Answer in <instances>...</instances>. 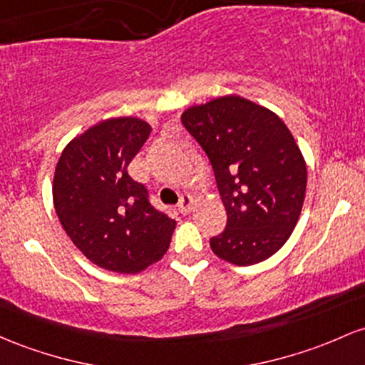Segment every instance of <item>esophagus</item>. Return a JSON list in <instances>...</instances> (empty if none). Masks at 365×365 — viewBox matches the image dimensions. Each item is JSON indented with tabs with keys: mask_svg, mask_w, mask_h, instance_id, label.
Listing matches in <instances>:
<instances>
[{
	"mask_svg": "<svg viewBox=\"0 0 365 365\" xmlns=\"http://www.w3.org/2000/svg\"><path fill=\"white\" fill-rule=\"evenodd\" d=\"M192 206H194V197H192L190 194H183L182 197H180V202H178V211L182 215H187L190 213Z\"/></svg>",
	"mask_w": 365,
	"mask_h": 365,
	"instance_id": "esophagus-1",
	"label": "esophagus"
}]
</instances>
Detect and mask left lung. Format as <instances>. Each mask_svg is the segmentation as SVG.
<instances>
[{
	"label": "left lung",
	"instance_id": "left-lung-1",
	"mask_svg": "<svg viewBox=\"0 0 365 365\" xmlns=\"http://www.w3.org/2000/svg\"><path fill=\"white\" fill-rule=\"evenodd\" d=\"M213 166L227 227L211 237L218 258L239 267L277 253L293 234L307 190V164L277 114L237 95L182 114Z\"/></svg>",
	"mask_w": 365,
	"mask_h": 365
}]
</instances>
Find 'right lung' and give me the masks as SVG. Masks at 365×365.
<instances>
[{
	"label": "right lung",
	"mask_w": 365,
	"mask_h": 365,
	"mask_svg": "<svg viewBox=\"0 0 365 365\" xmlns=\"http://www.w3.org/2000/svg\"><path fill=\"white\" fill-rule=\"evenodd\" d=\"M138 118H112L76 137L60 155L53 204L63 230L95 265L135 274L170 247L175 220L150 204L128 164L150 135Z\"/></svg>",
	"instance_id": "add662e5"
}]
</instances>
